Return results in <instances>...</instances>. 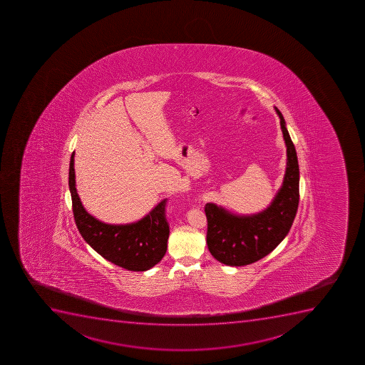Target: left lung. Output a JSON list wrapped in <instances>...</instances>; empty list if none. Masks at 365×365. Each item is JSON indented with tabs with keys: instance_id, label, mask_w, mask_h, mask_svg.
<instances>
[{
	"instance_id": "1",
	"label": "left lung",
	"mask_w": 365,
	"mask_h": 365,
	"mask_svg": "<svg viewBox=\"0 0 365 365\" xmlns=\"http://www.w3.org/2000/svg\"><path fill=\"white\" fill-rule=\"evenodd\" d=\"M287 146V168L283 184L267 207L253 215H238L215 202L205 207L207 218V246L212 256L228 266L258 262L272 252L289 233L299 202V165L296 148L279 109Z\"/></svg>"
}]
</instances>
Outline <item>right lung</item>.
Listing matches in <instances>:
<instances>
[{
	"label": "right lung",
	"mask_w": 365,
	"mask_h": 365,
	"mask_svg": "<svg viewBox=\"0 0 365 365\" xmlns=\"http://www.w3.org/2000/svg\"><path fill=\"white\" fill-rule=\"evenodd\" d=\"M73 152L69 163V191L78 232L100 256L128 269L147 271L160 262L168 251L170 228L165 219L166 199L145 217L130 224H107L86 211L76 190Z\"/></svg>",
	"instance_id": "add662e5"
}]
</instances>
